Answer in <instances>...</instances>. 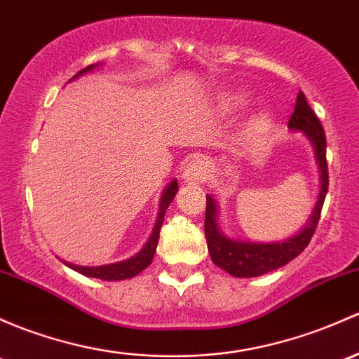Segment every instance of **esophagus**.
I'll list each match as a JSON object with an SVG mask.
<instances>
[{"label": "esophagus", "instance_id": "34e87169", "mask_svg": "<svg viewBox=\"0 0 359 359\" xmlns=\"http://www.w3.org/2000/svg\"><path fill=\"white\" fill-rule=\"evenodd\" d=\"M182 179L186 182H194V184H201L205 182L206 179V165L203 161V158H194L191 160L189 163L186 165L182 172Z\"/></svg>", "mask_w": 359, "mask_h": 359}]
</instances>
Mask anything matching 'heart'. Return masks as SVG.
Segmentation results:
<instances>
[{
  "label": "heart",
  "mask_w": 359,
  "mask_h": 359,
  "mask_svg": "<svg viewBox=\"0 0 359 359\" xmlns=\"http://www.w3.org/2000/svg\"><path fill=\"white\" fill-rule=\"evenodd\" d=\"M237 103H241V97H237ZM266 129V118L265 116H256L255 120H252V130L255 132H263Z\"/></svg>",
  "instance_id": "obj_1"
}]
</instances>
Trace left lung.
Masks as SVG:
<instances>
[{"label": "left lung", "instance_id": "1", "mask_svg": "<svg viewBox=\"0 0 359 359\" xmlns=\"http://www.w3.org/2000/svg\"><path fill=\"white\" fill-rule=\"evenodd\" d=\"M289 127L292 130H303L313 142L316 151L320 172H322V191H320L318 201L313 210L311 218L304 229L287 241L271 244H255L243 243V241H232L225 237L218 230L217 225V203L211 196H206V215H205V236L208 243V251L211 262L233 277H259L287 265L296 256L304 251L311 241L313 233L318 227L322 206L325 201L327 189H329V168H327V137L322 122L311 107L308 104L306 96L301 90L297 94L294 111L289 118Z\"/></svg>", "mask_w": 359, "mask_h": 359}]
</instances>
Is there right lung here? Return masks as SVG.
<instances>
[{"instance_id":"obj_1","label":"right lung","mask_w":359,"mask_h":359,"mask_svg":"<svg viewBox=\"0 0 359 359\" xmlns=\"http://www.w3.org/2000/svg\"><path fill=\"white\" fill-rule=\"evenodd\" d=\"M90 69H94V65L86 67V69H82L77 75L86 74V72H89ZM177 189H179V184H177V180H172V182L167 186V189L163 191V196H161V203H160V215H158L156 225H154V230L153 233H151L149 241L146 243V246L142 248L137 255H134L132 258L126 259V262L111 263V265H103V266H77L67 262L65 265L70 266L72 270L79 271V273L86 275V277L101 278V280H126V278L135 277L137 273H141V271L148 269L151 262H153L154 252H156V246H158V239H160V229H161V224H163L165 211H167L168 205L172 203Z\"/></svg>"}]
</instances>
